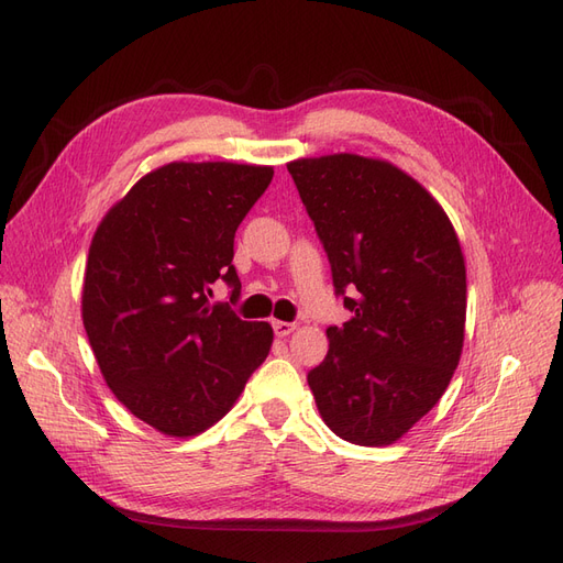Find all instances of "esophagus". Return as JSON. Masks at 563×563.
Listing matches in <instances>:
<instances>
[{"mask_svg":"<svg viewBox=\"0 0 563 563\" xmlns=\"http://www.w3.org/2000/svg\"><path fill=\"white\" fill-rule=\"evenodd\" d=\"M272 329H275V335L286 338L296 331V323L294 321H272Z\"/></svg>","mask_w":563,"mask_h":563,"instance_id":"1","label":"esophagus"}]
</instances>
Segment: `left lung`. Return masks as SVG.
I'll list each match as a JSON object with an SVG mask.
<instances>
[{"mask_svg": "<svg viewBox=\"0 0 563 563\" xmlns=\"http://www.w3.org/2000/svg\"><path fill=\"white\" fill-rule=\"evenodd\" d=\"M352 312L329 327L308 373L323 422L360 446H387L444 395L465 340V261L449 216L380 159L329 155L288 164Z\"/></svg>", "mask_w": 563, "mask_h": 563, "instance_id": "left-lung-1", "label": "left lung"}]
</instances>
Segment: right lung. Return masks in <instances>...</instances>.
Listing matches in <instances>:
<instances>
[{
    "label": "right lung",
    "mask_w": 563,
    "mask_h": 563,
    "mask_svg": "<svg viewBox=\"0 0 563 563\" xmlns=\"http://www.w3.org/2000/svg\"><path fill=\"white\" fill-rule=\"evenodd\" d=\"M272 176V166L166 164L93 234L84 329L114 397L162 434L209 430L269 352L267 321H244L209 296L223 279L230 302L240 300L234 232Z\"/></svg>",
    "instance_id": "right-lung-1"
}]
</instances>
